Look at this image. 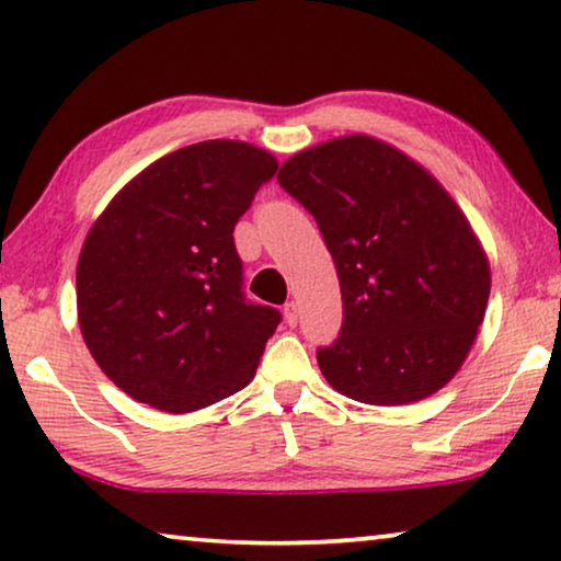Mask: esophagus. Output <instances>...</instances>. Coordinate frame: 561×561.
Instances as JSON below:
<instances>
[{"label": "esophagus", "instance_id": "esophagus-1", "mask_svg": "<svg viewBox=\"0 0 561 561\" xmlns=\"http://www.w3.org/2000/svg\"><path fill=\"white\" fill-rule=\"evenodd\" d=\"M284 321H287L289 327H297V321H299L297 301H287V304H284Z\"/></svg>", "mask_w": 561, "mask_h": 561}]
</instances>
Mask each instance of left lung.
Returning a JSON list of instances; mask_svg holds the SVG:
<instances>
[{
  "instance_id": "1",
  "label": "left lung",
  "mask_w": 561,
  "mask_h": 561,
  "mask_svg": "<svg viewBox=\"0 0 561 561\" xmlns=\"http://www.w3.org/2000/svg\"><path fill=\"white\" fill-rule=\"evenodd\" d=\"M277 180L314 215L336 264L344 324L317 351L329 386L371 405L440 391L478 339L492 282L448 190L364 133L299 150Z\"/></svg>"
}]
</instances>
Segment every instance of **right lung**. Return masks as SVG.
<instances>
[{"instance_id":"right-lung-1","label":"right lung","mask_w":561,"mask_h":561,"mask_svg":"<svg viewBox=\"0 0 561 561\" xmlns=\"http://www.w3.org/2000/svg\"><path fill=\"white\" fill-rule=\"evenodd\" d=\"M277 158L244 140L173 150L118 190L83 240L76 309L123 393L193 413L252 381L279 311L242 294L234 225Z\"/></svg>"}]
</instances>
